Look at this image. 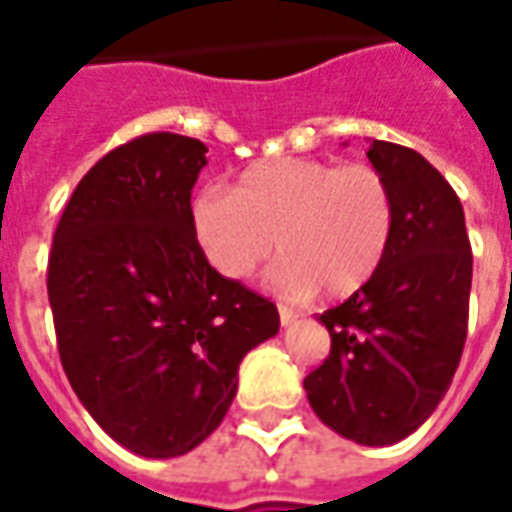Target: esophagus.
Instances as JSON below:
<instances>
[{
    "mask_svg": "<svg viewBox=\"0 0 512 512\" xmlns=\"http://www.w3.org/2000/svg\"><path fill=\"white\" fill-rule=\"evenodd\" d=\"M296 318H299V312H293L290 307H285V304H279V323H282V326L296 323Z\"/></svg>",
    "mask_w": 512,
    "mask_h": 512,
    "instance_id": "obj_1",
    "label": "esophagus"
}]
</instances>
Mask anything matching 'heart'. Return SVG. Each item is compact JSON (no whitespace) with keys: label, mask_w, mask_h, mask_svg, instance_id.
Returning <instances> with one entry per match:
<instances>
[{"label":"heart","mask_w":512,"mask_h":512,"mask_svg":"<svg viewBox=\"0 0 512 512\" xmlns=\"http://www.w3.org/2000/svg\"><path fill=\"white\" fill-rule=\"evenodd\" d=\"M191 233L222 277L241 282L285 252L271 288L307 299L323 288L332 299L362 290L384 266L395 238V191L365 161L271 158L246 167L233 191H197Z\"/></svg>","instance_id":"obj_1"}]
</instances>
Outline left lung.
I'll return each mask as SVG.
<instances>
[{
  "label": "left lung",
  "instance_id": "1",
  "mask_svg": "<svg viewBox=\"0 0 512 512\" xmlns=\"http://www.w3.org/2000/svg\"><path fill=\"white\" fill-rule=\"evenodd\" d=\"M395 191V238L365 288L321 315L332 351L304 378L312 411L334 433L384 447L436 411L461 362L472 246L458 194L411 147L367 150Z\"/></svg>",
  "mask_w": 512,
  "mask_h": 512
}]
</instances>
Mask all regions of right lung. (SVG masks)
<instances>
[{
	"label": "right lung",
	"mask_w": 512,
	"mask_h": 512,
	"mask_svg": "<svg viewBox=\"0 0 512 512\" xmlns=\"http://www.w3.org/2000/svg\"><path fill=\"white\" fill-rule=\"evenodd\" d=\"M191 136H136L71 194L49 255L62 370L101 428L145 458H175L219 428L238 365L279 332L274 301L222 277L191 233L208 164Z\"/></svg>",
	"instance_id": "right-lung-1"
}]
</instances>
